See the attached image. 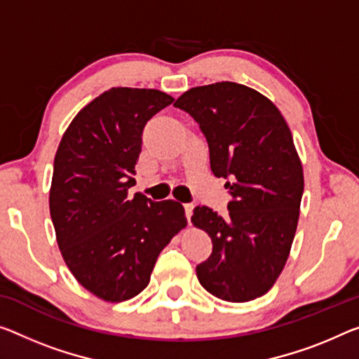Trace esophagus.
<instances>
[{"label":"esophagus","instance_id":"34e87169","mask_svg":"<svg viewBox=\"0 0 359 359\" xmlns=\"http://www.w3.org/2000/svg\"><path fill=\"white\" fill-rule=\"evenodd\" d=\"M192 203H184V212H186V218H187V222L191 223V217H192Z\"/></svg>","mask_w":359,"mask_h":359}]
</instances>
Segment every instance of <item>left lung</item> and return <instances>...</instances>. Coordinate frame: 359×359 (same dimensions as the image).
Here are the masks:
<instances>
[{"instance_id":"obj_1","label":"left lung","mask_w":359,"mask_h":359,"mask_svg":"<svg viewBox=\"0 0 359 359\" xmlns=\"http://www.w3.org/2000/svg\"><path fill=\"white\" fill-rule=\"evenodd\" d=\"M173 106L198 125L231 194L226 218L194 208L192 223L213 244L198 283L226 302L255 300L283 271L299 223L303 170L289 126L269 99L233 81L192 88Z\"/></svg>"}]
</instances>
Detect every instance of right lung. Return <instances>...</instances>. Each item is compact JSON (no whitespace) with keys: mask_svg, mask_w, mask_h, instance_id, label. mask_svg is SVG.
<instances>
[{"mask_svg":"<svg viewBox=\"0 0 359 359\" xmlns=\"http://www.w3.org/2000/svg\"><path fill=\"white\" fill-rule=\"evenodd\" d=\"M172 102L157 90L112 88L60 140L49 192L57 244L76 280L102 300L140 294L158 253L186 226L180 202L128 194L144 126Z\"/></svg>","mask_w":359,"mask_h":359,"instance_id":"add662e5","label":"right lung"}]
</instances>
